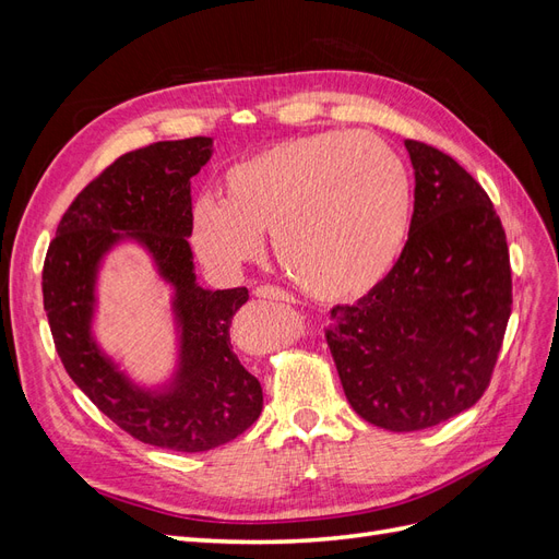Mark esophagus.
<instances>
[{"label": "esophagus", "instance_id": "obj_1", "mask_svg": "<svg viewBox=\"0 0 559 559\" xmlns=\"http://www.w3.org/2000/svg\"><path fill=\"white\" fill-rule=\"evenodd\" d=\"M257 296H259V298H265V300H282V302H292V300H294L284 289H280V286H273V284L259 286Z\"/></svg>", "mask_w": 559, "mask_h": 559}]
</instances>
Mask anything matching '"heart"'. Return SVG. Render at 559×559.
<instances>
[{"label": "heart", "instance_id": "obj_1", "mask_svg": "<svg viewBox=\"0 0 559 559\" xmlns=\"http://www.w3.org/2000/svg\"><path fill=\"white\" fill-rule=\"evenodd\" d=\"M224 200L193 202L191 238L216 270L263 251L310 296H361L386 277L408 242L413 177L376 134L329 130L265 146L222 177Z\"/></svg>", "mask_w": 559, "mask_h": 559}]
</instances>
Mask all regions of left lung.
<instances>
[{
    "mask_svg": "<svg viewBox=\"0 0 559 559\" xmlns=\"http://www.w3.org/2000/svg\"><path fill=\"white\" fill-rule=\"evenodd\" d=\"M415 167L408 242L386 277L324 329L345 396L386 431H419L485 394L513 306L492 200L452 156L405 140Z\"/></svg>",
    "mask_w": 559,
    "mask_h": 559,
    "instance_id": "8db88e82",
    "label": "left lung"
}]
</instances>
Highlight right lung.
Segmentation results:
<instances>
[{"instance_id":"add662e5","label":"right lung","mask_w":559,"mask_h":559,"mask_svg":"<svg viewBox=\"0 0 559 559\" xmlns=\"http://www.w3.org/2000/svg\"><path fill=\"white\" fill-rule=\"evenodd\" d=\"M210 156V138H189L116 158L62 214L41 273L48 326L76 386L132 438L177 452L233 441L263 408L261 382L230 345V321L247 302V289L207 292L195 284L191 177ZM123 237L142 241L176 286L182 361L163 395L130 385L90 337L96 263Z\"/></svg>"}]
</instances>
